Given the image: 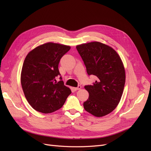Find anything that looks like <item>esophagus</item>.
<instances>
[{
	"label": "esophagus",
	"instance_id": "obj_1",
	"mask_svg": "<svg viewBox=\"0 0 151 151\" xmlns=\"http://www.w3.org/2000/svg\"><path fill=\"white\" fill-rule=\"evenodd\" d=\"M81 88V86H78L77 87V88H74V91H77V90H79Z\"/></svg>",
	"mask_w": 151,
	"mask_h": 151
}]
</instances>
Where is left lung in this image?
I'll return each instance as SVG.
<instances>
[{
    "mask_svg": "<svg viewBox=\"0 0 151 151\" xmlns=\"http://www.w3.org/2000/svg\"><path fill=\"white\" fill-rule=\"evenodd\" d=\"M76 48L88 76L98 77L92 85H86L89 98L83 104L85 110L97 117L113 111L119 103L125 83V72L115 50L94 42L77 45Z\"/></svg>",
    "mask_w": 151,
    "mask_h": 151,
    "instance_id": "1",
    "label": "left lung"
}]
</instances>
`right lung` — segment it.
<instances>
[{
	"label": "right lung",
	"mask_w": 151,
	"mask_h": 151,
	"mask_svg": "<svg viewBox=\"0 0 151 151\" xmlns=\"http://www.w3.org/2000/svg\"><path fill=\"white\" fill-rule=\"evenodd\" d=\"M70 49L69 46L47 43L27 55L21 71V86L27 101L37 111L50 113L58 110L71 94L58 70L61 58Z\"/></svg>",
	"instance_id": "right-lung-1"
}]
</instances>
